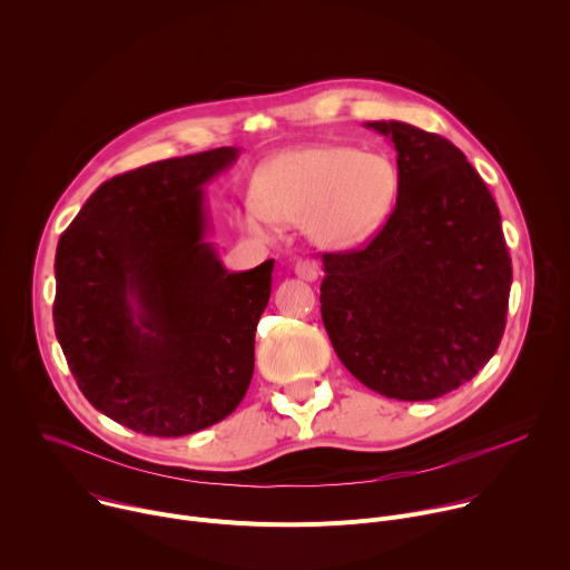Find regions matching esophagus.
<instances>
[{"instance_id":"1","label":"esophagus","mask_w":570,"mask_h":570,"mask_svg":"<svg viewBox=\"0 0 570 570\" xmlns=\"http://www.w3.org/2000/svg\"><path fill=\"white\" fill-rule=\"evenodd\" d=\"M295 275L299 279H306V282H315L320 271H317V264L311 262V259H297L295 262Z\"/></svg>"}]
</instances>
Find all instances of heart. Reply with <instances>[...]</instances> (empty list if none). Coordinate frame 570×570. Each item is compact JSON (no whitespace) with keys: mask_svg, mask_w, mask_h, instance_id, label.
<instances>
[{"mask_svg":"<svg viewBox=\"0 0 570 570\" xmlns=\"http://www.w3.org/2000/svg\"><path fill=\"white\" fill-rule=\"evenodd\" d=\"M396 194L399 174L387 155L313 144L264 161L240 223L255 236H268L273 223H302L315 246L343 250L381 229Z\"/></svg>","mask_w":570,"mask_h":570,"instance_id":"1","label":"heart"}]
</instances>
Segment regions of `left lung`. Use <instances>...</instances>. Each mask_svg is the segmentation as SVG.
I'll use <instances>...</instances> for the list:
<instances>
[{"label":"left lung","mask_w":570,"mask_h":570,"mask_svg":"<svg viewBox=\"0 0 570 570\" xmlns=\"http://www.w3.org/2000/svg\"><path fill=\"white\" fill-rule=\"evenodd\" d=\"M367 128L394 141L396 205L365 248L322 255V322L363 385L429 401L497 354L512 259L499 207L458 146L403 121Z\"/></svg>","instance_id":"obj_1"}]
</instances>
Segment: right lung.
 <instances>
[{"instance_id":"right-lung-1","label":"right lung","mask_w":570,"mask_h":570,"mask_svg":"<svg viewBox=\"0 0 570 570\" xmlns=\"http://www.w3.org/2000/svg\"><path fill=\"white\" fill-rule=\"evenodd\" d=\"M236 157L223 146L115 176L58 240L56 338L86 399L137 433L203 431L250 385L275 262L229 273L205 240L203 185Z\"/></svg>"}]
</instances>
